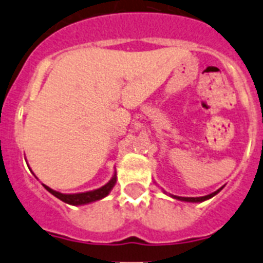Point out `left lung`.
<instances>
[{"label":"left lung","instance_id":"left-lung-1","mask_svg":"<svg viewBox=\"0 0 263 263\" xmlns=\"http://www.w3.org/2000/svg\"><path fill=\"white\" fill-rule=\"evenodd\" d=\"M221 190H222V187L220 188V190H217V191L213 192V194L206 195V196H201V197H182V196H173V197H175V199H178V200L191 201V203H197V201H204V200H206V199H211V197L215 196V195L218 194V192L221 191Z\"/></svg>","mask_w":263,"mask_h":263}]
</instances>
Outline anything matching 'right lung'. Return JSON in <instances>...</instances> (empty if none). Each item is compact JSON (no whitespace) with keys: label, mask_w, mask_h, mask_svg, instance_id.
I'll list each match as a JSON object with an SVG mask.
<instances>
[{"label":"right lung","mask_w":263,"mask_h":263,"mask_svg":"<svg viewBox=\"0 0 263 263\" xmlns=\"http://www.w3.org/2000/svg\"><path fill=\"white\" fill-rule=\"evenodd\" d=\"M115 183H116V175L113 176V179H111L108 184H105L104 187L99 188V190H95V191H89V192H83V194H73V195L60 194V192H57V191H53V190H51V188L47 187V185H45V188L47 190L48 192H51L53 196H57L58 199H60V200L64 201V203L72 204V205H81V204L92 203V201L100 200V199L105 197L106 195L110 192V190L113 188Z\"/></svg>","instance_id":"obj_1"}]
</instances>
